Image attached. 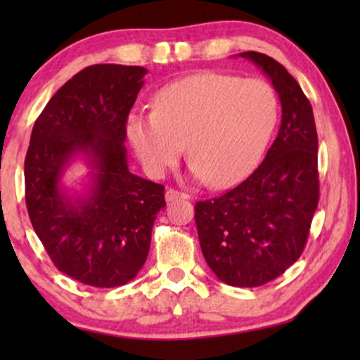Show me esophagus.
I'll use <instances>...</instances> for the list:
<instances>
[{
  "instance_id": "34e87169",
  "label": "esophagus",
  "mask_w": 360,
  "mask_h": 360,
  "mask_svg": "<svg viewBox=\"0 0 360 360\" xmlns=\"http://www.w3.org/2000/svg\"><path fill=\"white\" fill-rule=\"evenodd\" d=\"M165 200L167 203H174V201H179V200H190V195L181 193V191H176L174 188H169L165 191Z\"/></svg>"
}]
</instances>
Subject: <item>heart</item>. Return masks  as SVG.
<instances>
[{
  "label": "heart",
  "instance_id": "1",
  "mask_svg": "<svg viewBox=\"0 0 360 360\" xmlns=\"http://www.w3.org/2000/svg\"><path fill=\"white\" fill-rule=\"evenodd\" d=\"M277 120L278 96L270 83L203 72L160 88L150 115L127 116L126 132L150 175L174 167L186 144L195 179L229 188L257 169Z\"/></svg>",
  "mask_w": 360,
  "mask_h": 360
}]
</instances>
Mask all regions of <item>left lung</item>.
I'll return each mask as SVG.
<instances>
[{
    "instance_id": "1",
    "label": "left lung",
    "mask_w": 360,
    "mask_h": 360,
    "mask_svg": "<svg viewBox=\"0 0 360 360\" xmlns=\"http://www.w3.org/2000/svg\"><path fill=\"white\" fill-rule=\"evenodd\" d=\"M270 78L282 124L262 164L218 198L198 201L195 221L206 262L221 282L260 287L297 262L319 200L313 108L282 63L243 52Z\"/></svg>"
}]
</instances>
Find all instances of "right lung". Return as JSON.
Returning <instances> with one entry per match:
<instances>
[{"mask_svg":"<svg viewBox=\"0 0 360 360\" xmlns=\"http://www.w3.org/2000/svg\"><path fill=\"white\" fill-rule=\"evenodd\" d=\"M146 73L116 63L78 72L37 117L24 160L26 206L37 238L60 272L91 287H121L136 277L165 206L164 185L127 169L126 122ZM77 156L92 169V184L73 197L61 179Z\"/></svg>","mask_w":360,"mask_h":360,"instance_id":"obj_1","label":"right lung"}]
</instances>
